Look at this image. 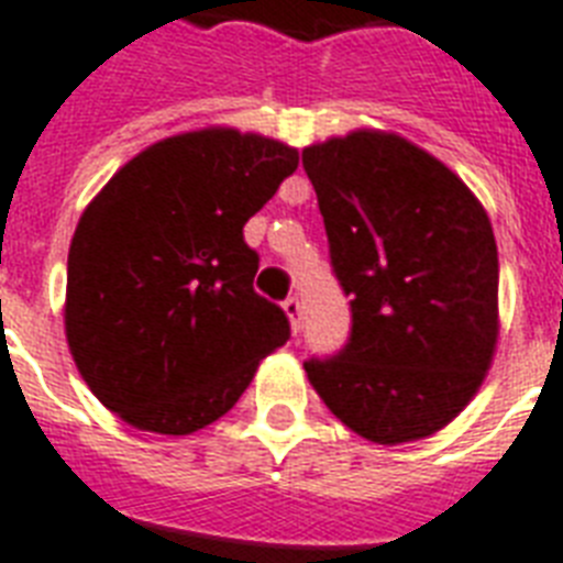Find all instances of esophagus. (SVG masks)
Returning a JSON list of instances; mask_svg holds the SVG:
<instances>
[{
    "label": "esophagus",
    "instance_id": "34e87169",
    "mask_svg": "<svg viewBox=\"0 0 563 563\" xmlns=\"http://www.w3.org/2000/svg\"><path fill=\"white\" fill-rule=\"evenodd\" d=\"M283 310H286V316H289L291 330L298 333V330H300V310H303V307H300L298 295H289V298L283 300Z\"/></svg>",
    "mask_w": 563,
    "mask_h": 563
}]
</instances>
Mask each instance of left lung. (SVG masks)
<instances>
[{
    "mask_svg": "<svg viewBox=\"0 0 563 563\" xmlns=\"http://www.w3.org/2000/svg\"><path fill=\"white\" fill-rule=\"evenodd\" d=\"M349 342L303 363L330 413L372 443L445 428L478 393L499 336V253L463 179L375 129L303 150Z\"/></svg>",
    "mask_w": 563,
    "mask_h": 563,
    "instance_id": "obj_1",
    "label": "left lung"
}]
</instances>
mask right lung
<instances>
[{
    "label": "right lung",
    "mask_w": 563,
    "mask_h": 563,
    "mask_svg": "<svg viewBox=\"0 0 563 563\" xmlns=\"http://www.w3.org/2000/svg\"><path fill=\"white\" fill-rule=\"evenodd\" d=\"M298 167V150L235 129L174 135L126 162L81 212L64 328L91 393L141 431L183 437L239 401L289 339L253 291L244 224Z\"/></svg>",
    "instance_id": "obj_1"
}]
</instances>
